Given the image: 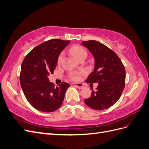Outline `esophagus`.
Instances as JSON below:
<instances>
[{"mask_svg": "<svg viewBox=\"0 0 149 149\" xmlns=\"http://www.w3.org/2000/svg\"><path fill=\"white\" fill-rule=\"evenodd\" d=\"M71 85L75 86L76 87L79 89H82L84 88V85L82 83H71Z\"/></svg>", "mask_w": 149, "mask_h": 149, "instance_id": "obj_1", "label": "esophagus"}]
</instances>
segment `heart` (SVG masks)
<instances>
[{
  "label": "heart",
  "instance_id": "heart-1",
  "mask_svg": "<svg viewBox=\"0 0 149 149\" xmlns=\"http://www.w3.org/2000/svg\"><path fill=\"white\" fill-rule=\"evenodd\" d=\"M71 53L73 54L74 57L79 60L81 58L83 57H86L87 56V52L85 49L80 46L75 45L72 47L70 49ZM64 58V54L63 53H61L60 55L58 56L57 59V64L58 65H60L63 61ZM83 73H78V72H71L69 74V77L71 80L73 81H78L80 79V76Z\"/></svg>",
  "mask_w": 149,
  "mask_h": 149
}]
</instances>
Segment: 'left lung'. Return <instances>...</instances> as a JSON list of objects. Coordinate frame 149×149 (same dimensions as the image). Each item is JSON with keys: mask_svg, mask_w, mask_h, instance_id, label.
<instances>
[{"mask_svg": "<svg viewBox=\"0 0 149 149\" xmlns=\"http://www.w3.org/2000/svg\"><path fill=\"white\" fill-rule=\"evenodd\" d=\"M95 59L94 69L86 80L87 83H98L96 91L84 100L86 104L95 110L109 108L119 100L125 83L124 66L116 53L96 40L82 42Z\"/></svg>", "mask_w": 149, "mask_h": 149, "instance_id": "1", "label": "left lung"}]
</instances>
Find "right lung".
<instances>
[{
    "label": "right lung",
    "instance_id": "add662e5",
    "mask_svg": "<svg viewBox=\"0 0 149 149\" xmlns=\"http://www.w3.org/2000/svg\"><path fill=\"white\" fill-rule=\"evenodd\" d=\"M70 42L60 39L48 40L35 47L22 62L20 84L26 100L35 109L53 112L63 102L70 84L62 82L55 87L48 76L53 73L58 56Z\"/></svg>",
    "mask_w": 149,
    "mask_h": 149
}]
</instances>
